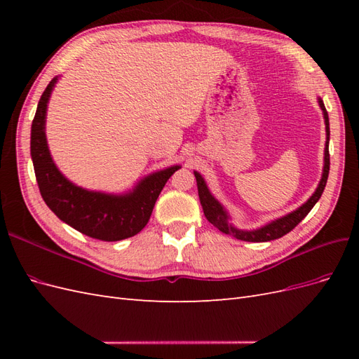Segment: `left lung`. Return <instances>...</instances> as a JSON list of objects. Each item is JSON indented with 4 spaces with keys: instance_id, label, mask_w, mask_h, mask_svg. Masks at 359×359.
<instances>
[{
    "instance_id": "obj_1",
    "label": "left lung",
    "mask_w": 359,
    "mask_h": 359,
    "mask_svg": "<svg viewBox=\"0 0 359 359\" xmlns=\"http://www.w3.org/2000/svg\"><path fill=\"white\" fill-rule=\"evenodd\" d=\"M318 103H319L322 114H323L325 132H327V142H325V151H323L322 177H320V181L318 184L316 190H314V193L307 199V202H304L295 211H292L273 222H268L266 224L257 227V229H238V227L232 223L231 214L227 212L224 206L212 196V193L210 191L208 186H206L203 177L199 172L194 170V177H196V182H198V193H199L201 205L203 208V214L206 217V220H208L212 226H215L220 232H223L226 235H231V236L236 238V240L248 241V243L273 241V240H277V238H281L283 235L289 233L293 227H295L304 219V217H306L311 211L313 206L316 205V202L322 196L325 186H327L328 173H330V151H328L330 118H328V112H327V109H325V104H323L320 97H318Z\"/></svg>"
}]
</instances>
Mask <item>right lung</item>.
<instances>
[{
  "instance_id": "right-lung-1",
  "label": "right lung",
  "mask_w": 359,
  "mask_h": 359,
  "mask_svg": "<svg viewBox=\"0 0 359 359\" xmlns=\"http://www.w3.org/2000/svg\"><path fill=\"white\" fill-rule=\"evenodd\" d=\"M58 79L55 76L41 94L31 124V158L41 198L60 220L86 236L100 241L135 236L147 226L160 191L181 166L156 170L118 194L76 186L57 168L46 139L48 104Z\"/></svg>"
}]
</instances>
